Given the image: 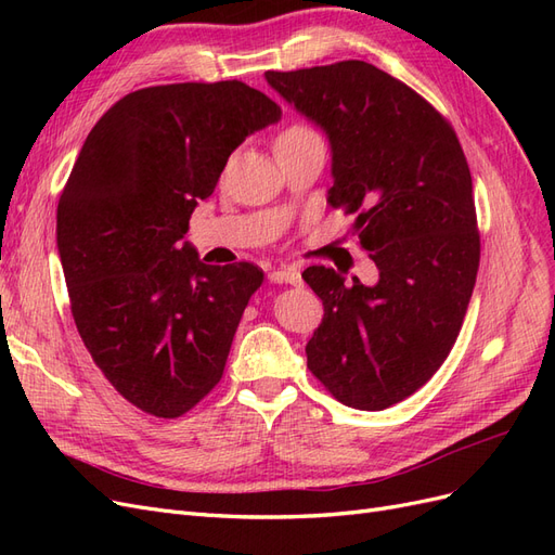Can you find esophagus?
I'll list each match as a JSON object with an SVG mask.
<instances>
[{"instance_id": "obj_1", "label": "esophagus", "mask_w": 555, "mask_h": 555, "mask_svg": "<svg viewBox=\"0 0 555 555\" xmlns=\"http://www.w3.org/2000/svg\"><path fill=\"white\" fill-rule=\"evenodd\" d=\"M268 280L271 282H278V284H300V271L294 266H282V268H275V271L268 273Z\"/></svg>"}]
</instances>
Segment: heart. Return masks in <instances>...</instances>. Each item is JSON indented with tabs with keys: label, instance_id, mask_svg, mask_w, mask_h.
I'll list each match as a JSON object with an SVG mask.
<instances>
[{
	"label": "heart",
	"instance_id": "obj_1",
	"mask_svg": "<svg viewBox=\"0 0 555 555\" xmlns=\"http://www.w3.org/2000/svg\"><path fill=\"white\" fill-rule=\"evenodd\" d=\"M310 137H317V133H314L312 129H308V127H300V125H294V127H289L287 131H284L278 141H289V139H310Z\"/></svg>",
	"mask_w": 555,
	"mask_h": 555
}]
</instances>
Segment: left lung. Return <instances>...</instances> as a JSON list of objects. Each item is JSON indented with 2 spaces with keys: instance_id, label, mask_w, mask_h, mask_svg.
Here are the masks:
<instances>
[{
  "instance_id": "obj_1",
  "label": "left lung",
  "mask_w": 555,
  "mask_h": 555,
  "mask_svg": "<svg viewBox=\"0 0 555 555\" xmlns=\"http://www.w3.org/2000/svg\"><path fill=\"white\" fill-rule=\"evenodd\" d=\"M266 80L324 129L326 201L357 215L351 233L379 271L365 287L333 268H306L324 304L308 367L343 405L386 410L444 363L475 289L479 231L463 147L424 96L367 62L266 72Z\"/></svg>"
}]
</instances>
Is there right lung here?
I'll list each match as a JSON object with an SVG mask.
<instances>
[{"label": "right lung", "instance_id": "obj_1", "mask_svg": "<svg viewBox=\"0 0 555 555\" xmlns=\"http://www.w3.org/2000/svg\"><path fill=\"white\" fill-rule=\"evenodd\" d=\"M282 117L241 80L137 90L88 133L57 206L72 314L99 371L131 405L190 412L222 379L255 263L208 266L190 243L229 155Z\"/></svg>", "mask_w": 555, "mask_h": 555}]
</instances>
